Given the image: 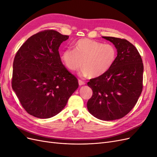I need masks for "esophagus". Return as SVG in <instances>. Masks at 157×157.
<instances>
[{
  "label": "esophagus",
  "instance_id": "esophagus-1",
  "mask_svg": "<svg viewBox=\"0 0 157 157\" xmlns=\"http://www.w3.org/2000/svg\"><path fill=\"white\" fill-rule=\"evenodd\" d=\"M78 84H79V86H82V85L85 84V82L82 81L81 80H78Z\"/></svg>",
  "mask_w": 157,
  "mask_h": 157
}]
</instances>
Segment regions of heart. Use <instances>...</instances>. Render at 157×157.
<instances>
[{"instance_id":"1","label":"heart","mask_w":157,"mask_h":157,"mask_svg":"<svg viewBox=\"0 0 157 157\" xmlns=\"http://www.w3.org/2000/svg\"><path fill=\"white\" fill-rule=\"evenodd\" d=\"M117 58L115 47L110 44L82 39L74 44V49H67L61 55L65 66L75 71L82 66L84 75L96 78L107 73Z\"/></svg>"}]
</instances>
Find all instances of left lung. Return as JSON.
I'll list each match as a JSON object with an SVG mask.
<instances>
[{
	"label": "left lung",
	"mask_w": 157,
	"mask_h": 157,
	"mask_svg": "<svg viewBox=\"0 0 157 157\" xmlns=\"http://www.w3.org/2000/svg\"><path fill=\"white\" fill-rule=\"evenodd\" d=\"M102 37L115 45L117 56L107 73L88 82L93 94L87 108L98 119L113 121L126 115L138 100L143 88L144 65L138 51L129 41Z\"/></svg>",
	"instance_id": "1"
}]
</instances>
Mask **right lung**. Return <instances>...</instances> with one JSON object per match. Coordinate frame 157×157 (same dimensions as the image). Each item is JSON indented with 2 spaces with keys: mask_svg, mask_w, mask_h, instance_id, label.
Listing matches in <instances>:
<instances>
[{
  "mask_svg": "<svg viewBox=\"0 0 157 157\" xmlns=\"http://www.w3.org/2000/svg\"><path fill=\"white\" fill-rule=\"evenodd\" d=\"M69 36L46 30L29 37L13 63L12 89L31 115L48 118L63 110L78 87V80L64 67L59 47Z\"/></svg>",
  "mask_w": 157,
  "mask_h": 157,
  "instance_id": "1",
  "label": "right lung"
}]
</instances>
